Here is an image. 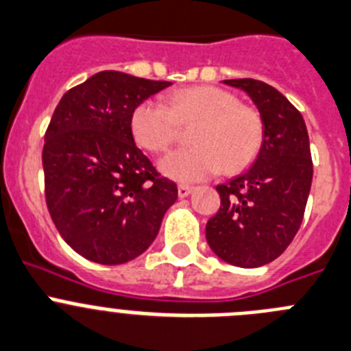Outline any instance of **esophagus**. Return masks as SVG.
<instances>
[{
	"mask_svg": "<svg viewBox=\"0 0 351 351\" xmlns=\"http://www.w3.org/2000/svg\"><path fill=\"white\" fill-rule=\"evenodd\" d=\"M192 191H194V189L189 187V185H178V195H180V197H187V195L191 194Z\"/></svg>",
	"mask_w": 351,
	"mask_h": 351,
	"instance_id": "1",
	"label": "esophagus"
}]
</instances>
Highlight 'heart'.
Returning <instances> with one entry per match:
<instances>
[{
    "label": "heart",
    "mask_w": 351,
    "mask_h": 351,
    "mask_svg": "<svg viewBox=\"0 0 351 351\" xmlns=\"http://www.w3.org/2000/svg\"><path fill=\"white\" fill-rule=\"evenodd\" d=\"M195 124L194 147L164 157L160 171L182 183L206 180L223 169L238 173L257 157L264 138L261 113L241 105L229 90L199 85L169 94L168 101L147 99L131 115L132 136L154 154L166 152L176 141L180 125Z\"/></svg>",
    "instance_id": "heart-1"
}]
</instances>
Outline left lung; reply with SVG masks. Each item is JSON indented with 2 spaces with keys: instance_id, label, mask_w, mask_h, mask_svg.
<instances>
[{
  "instance_id": "left-lung-1",
  "label": "left lung",
  "mask_w": 351,
  "mask_h": 351,
  "mask_svg": "<svg viewBox=\"0 0 351 351\" xmlns=\"http://www.w3.org/2000/svg\"><path fill=\"white\" fill-rule=\"evenodd\" d=\"M245 90L264 124L250 168L217 187L220 208L206 223V241L222 261L238 267L269 264L287 250L301 227L313 162L304 119L274 87L254 78L223 80Z\"/></svg>"
}]
</instances>
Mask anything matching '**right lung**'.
<instances>
[{
	"mask_svg": "<svg viewBox=\"0 0 351 351\" xmlns=\"http://www.w3.org/2000/svg\"><path fill=\"white\" fill-rule=\"evenodd\" d=\"M171 82L99 71L69 89L53 110L43 145L47 208L82 257L117 266L152 245L176 183L134 143L131 115Z\"/></svg>",
	"mask_w": 351,
	"mask_h": 351,
	"instance_id": "add662e5",
	"label": "right lung"
}]
</instances>
